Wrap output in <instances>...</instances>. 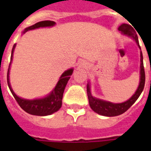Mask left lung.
Wrapping results in <instances>:
<instances>
[{
	"label": "left lung",
	"mask_w": 151,
	"mask_h": 151,
	"mask_svg": "<svg viewBox=\"0 0 151 151\" xmlns=\"http://www.w3.org/2000/svg\"><path fill=\"white\" fill-rule=\"evenodd\" d=\"M118 30L121 31V33L124 35H126L128 36L133 38V40L136 41L137 44L139 46L138 43V38L136 34L135 30L132 27V26L129 24L123 23L121 24L118 28ZM140 47V46H139ZM140 83L137 89L135 94L127 101L120 104H113L111 102L104 101L99 99L93 97L91 93V88H90V84L86 86V91H87V95H88L89 104L90 107L96 113L105 116H116L123 114L124 112L129 109L132 105L136 102L138 97L142 92L145 86V80H146V76H145V70H144V65H143V56L142 53L141 52V65H140Z\"/></svg>",
	"instance_id": "1"
}]
</instances>
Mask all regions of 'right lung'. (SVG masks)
Instances as JSON below:
<instances>
[{"mask_svg":"<svg viewBox=\"0 0 151 151\" xmlns=\"http://www.w3.org/2000/svg\"><path fill=\"white\" fill-rule=\"evenodd\" d=\"M56 24V22L53 21H42L39 22L37 23H35L33 26H31L29 27L26 28L23 31V34L26 33L27 31L33 29L40 27H52ZM16 44L14 45L12 48L11 52V61L13 59V53L14 51ZM11 61L9 65L8 73H7V82H8L9 88L11 91L12 95H14V97L16 99V101L18 102L19 106L21 107L26 112L31 114V115H35V116H47L51 114L54 113L59 110L61 105H62V98L64 91L67 82L70 78V76L72 75L73 69H69L63 73L62 75L60 76L59 81L57 82V84L55 86V88L53 89V91L49 95H47L46 97L42 99H25L18 97V95L15 94L13 89L11 88V86L9 83V68L11 65Z\"/></svg>","mask_w":151,"mask_h":151,"instance_id":"add662e5","label":"right lung"}]
</instances>
